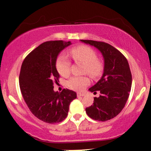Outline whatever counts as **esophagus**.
I'll return each instance as SVG.
<instances>
[{"mask_svg": "<svg viewBox=\"0 0 151 151\" xmlns=\"http://www.w3.org/2000/svg\"><path fill=\"white\" fill-rule=\"evenodd\" d=\"M77 96H78V97H84V96H85V94H84V93H77Z\"/></svg>", "mask_w": 151, "mask_h": 151, "instance_id": "1", "label": "esophagus"}]
</instances>
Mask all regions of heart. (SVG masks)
Instances as JSON below:
<instances>
[{"mask_svg":"<svg viewBox=\"0 0 151 151\" xmlns=\"http://www.w3.org/2000/svg\"><path fill=\"white\" fill-rule=\"evenodd\" d=\"M69 54L76 62L84 65L83 71L84 73L93 78H97L104 70V65L97 59L96 52L91 47L86 45H80L69 50ZM71 63L64 54H60L56 60V69L61 76L66 77L70 73ZM90 83L87 76H73L67 82V85L72 90L80 91Z\"/></svg>","mask_w":151,"mask_h":151,"instance_id":"1","label":"heart"}]
</instances>
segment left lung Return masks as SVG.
<instances>
[{
	"mask_svg": "<svg viewBox=\"0 0 151 151\" xmlns=\"http://www.w3.org/2000/svg\"><path fill=\"white\" fill-rule=\"evenodd\" d=\"M80 41L99 50L104 59L101 78L88 89L94 93L99 91L100 95L94 98L93 105L86 108V112L95 121H108L121 112L128 99L132 84L129 65L123 54L108 43Z\"/></svg>",
	"mask_w": 151,
	"mask_h": 151,
	"instance_id": "obj_1",
	"label": "left lung"
}]
</instances>
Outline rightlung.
Segmentation results:
<instances>
[{
  "label": "right lung",
  "mask_w": 151,
  "mask_h": 151,
  "mask_svg": "<svg viewBox=\"0 0 151 151\" xmlns=\"http://www.w3.org/2000/svg\"><path fill=\"white\" fill-rule=\"evenodd\" d=\"M70 41H49L41 43L24 60L19 76V88L24 99L35 116L45 123H60L68 114L69 105L77 97L76 92L63 89L54 91L58 82L56 67L60 52Z\"/></svg>",
  "instance_id": "right-lung-1"
}]
</instances>
